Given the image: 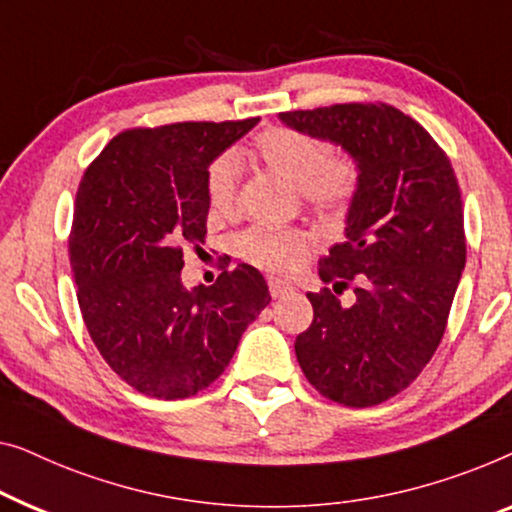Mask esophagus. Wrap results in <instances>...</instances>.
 Wrapping results in <instances>:
<instances>
[{
    "mask_svg": "<svg viewBox=\"0 0 512 512\" xmlns=\"http://www.w3.org/2000/svg\"><path fill=\"white\" fill-rule=\"evenodd\" d=\"M269 292L273 299H280V297H285V294H292L294 287L280 278H269Z\"/></svg>",
    "mask_w": 512,
    "mask_h": 512,
    "instance_id": "esophagus-1",
    "label": "esophagus"
}]
</instances>
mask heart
<instances>
[{"label": "heart", "instance_id": "heart-1", "mask_svg": "<svg viewBox=\"0 0 512 512\" xmlns=\"http://www.w3.org/2000/svg\"><path fill=\"white\" fill-rule=\"evenodd\" d=\"M253 157L271 174L297 185V192L320 211H341L355 197L359 167L350 155L331 153L318 136L299 129H264ZM241 194V164L234 153L220 155L208 171V201L218 213H234ZM311 239L299 229L255 225L239 236V253L271 271H294L304 262Z\"/></svg>", "mask_w": 512, "mask_h": 512}]
</instances>
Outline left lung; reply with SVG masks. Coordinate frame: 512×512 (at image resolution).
<instances>
[{
  "instance_id": "8db88e82",
  "label": "left lung",
  "mask_w": 512,
  "mask_h": 512,
  "mask_svg": "<svg viewBox=\"0 0 512 512\" xmlns=\"http://www.w3.org/2000/svg\"><path fill=\"white\" fill-rule=\"evenodd\" d=\"M278 118L341 146L359 167L345 241L318 264L334 292L359 280L357 299L345 308L329 287L308 292L313 325L294 352L327 399L376 406L420 376L443 338L466 264L457 176L427 129L394 106L336 104Z\"/></svg>"
}]
</instances>
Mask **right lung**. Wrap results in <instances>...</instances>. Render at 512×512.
I'll list each match as a JSON object with an SVG mask.
<instances>
[{
	"instance_id": "obj_1",
	"label": "right lung",
	"mask_w": 512,
	"mask_h": 512,
	"mask_svg": "<svg viewBox=\"0 0 512 512\" xmlns=\"http://www.w3.org/2000/svg\"><path fill=\"white\" fill-rule=\"evenodd\" d=\"M257 118L176 122L115 136L78 185L69 262L85 327L106 364L153 399L206 390L269 306L250 264L185 287L183 246L204 243L208 167Z\"/></svg>"
}]
</instances>
